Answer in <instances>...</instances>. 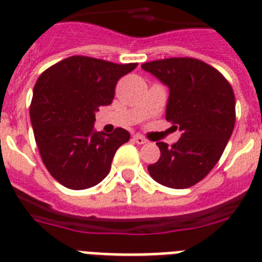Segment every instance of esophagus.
Here are the masks:
<instances>
[{
	"label": "esophagus",
	"instance_id": "esophagus-1",
	"mask_svg": "<svg viewBox=\"0 0 262 262\" xmlns=\"http://www.w3.org/2000/svg\"><path fill=\"white\" fill-rule=\"evenodd\" d=\"M134 142L138 143V144H146L147 139H146V138H143V136H140V135H135V136H134Z\"/></svg>",
	"mask_w": 262,
	"mask_h": 262
}]
</instances>
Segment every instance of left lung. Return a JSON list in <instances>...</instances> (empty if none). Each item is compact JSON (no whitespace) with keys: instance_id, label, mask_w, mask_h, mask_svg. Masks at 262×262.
Returning a JSON list of instances; mask_svg holds the SVG:
<instances>
[{"instance_id":"obj_1","label":"left lung","mask_w":262,"mask_h":262,"mask_svg":"<svg viewBox=\"0 0 262 262\" xmlns=\"http://www.w3.org/2000/svg\"><path fill=\"white\" fill-rule=\"evenodd\" d=\"M169 87L165 119L182 129L171 147L158 142L160 159L151 178L169 188L195 185L220 160L236 122L232 86L214 67L196 58H167L142 64Z\"/></svg>"}]
</instances>
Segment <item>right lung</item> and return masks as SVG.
I'll use <instances>...</instances> for the list:
<instances>
[{
	"label": "right lung",
	"mask_w": 262,
	"mask_h": 262,
	"mask_svg": "<svg viewBox=\"0 0 262 262\" xmlns=\"http://www.w3.org/2000/svg\"><path fill=\"white\" fill-rule=\"evenodd\" d=\"M136 66L73 55L38 78L30 104L35 143L45 167L66 188L102 182L116 149L129 140L124 128L97 133L94 122L95 111L113 102L118 80Z\"/></svg>",
	"instance_id": "1"
}]
</instances>
